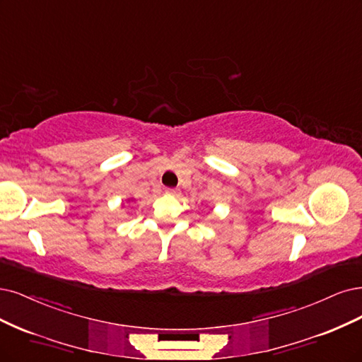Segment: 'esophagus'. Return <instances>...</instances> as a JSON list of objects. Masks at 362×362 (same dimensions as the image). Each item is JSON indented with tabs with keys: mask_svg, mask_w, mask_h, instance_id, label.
Masks as SVG:
<instances>
[{
	"mask_svg": "<svg viewBox=\"0 0 362 362\" xmlns=\"http://www.w3.org/2000/svg\"><path fill=\"white\" fill-rule=\"evenodd\" d=\"M166 193L170 194V196H178L180 190H177V189H166Z\"/></svg>",
	"mask_w": 362,
	"mask_h": 362,
	"instance_id": "34e87169",
	"label": "esophagus"
}]
</instances>
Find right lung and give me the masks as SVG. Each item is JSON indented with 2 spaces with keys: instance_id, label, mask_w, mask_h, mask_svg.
<instances>
[{
  "instance_id": "1",
  "label": "right lung",
  "mask_w": 362,
  "mask_h": 362,
  "mask_svg": "<svg viewBox=\"0 0 362 362\" xmlns=\"http://www.w3.org/2000/svg\"><path fill=\"white\" fill-rule=\"evenodd\" d=\"M129 202H133V199H129Z\"/></svg>"
}]
</instances>
